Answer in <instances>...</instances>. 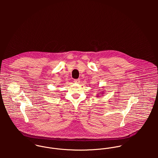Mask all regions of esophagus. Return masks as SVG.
<instances>
[{
  "label": "esophagus",
  "mask_w": 158,
  "mask_h": 158,
  "mask_svg": "<svg viewBox=\"0 0 158 158\" xmlns=\"http://www.w3.org/2000/svg\"><path fill=\"white\" fill-rule=\"evenodd\" d=\"M74 82H75V83H80V80H79V79L74 80Z\"/></svg>",
  "instance_id": "34e87169"
}]
</instances>
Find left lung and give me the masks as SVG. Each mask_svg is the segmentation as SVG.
<instances>
[{
  "instance_id": "1",
  "label": "left lung",
  "mask_w": 158,
  "mask_h": 158,
  "mask_svg": "<svg viewBox=\"0 0 158 158\" xmlns=\"http://www.w3.org/2000/svg\"><path fill=\"white\" fill-rule=\"evenodd\" d=\"M102 93H103V92H102Z\"/></svg>"
}]
</instances>
